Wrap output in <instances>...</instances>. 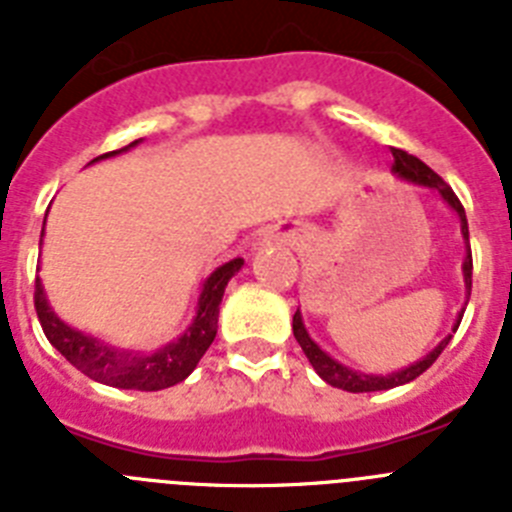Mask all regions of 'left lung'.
Wrapping results in <instances>:
<instances>
[{"label": "left lung", "instance_id": "left-lung-1", "mask_svg": "<svg viewBox=\"0 0 512 512\" xmlns=\"http://www.w3.org/2000/svg\"><path fill=\"white\" fill-rule=\"evenodd\" d=\"M392 158H395V161H392V171H395V174H400L402 179H408V182H415V184H423V187L436 189L443 200L454 207L456 215H459V220H461V235H464V241H467V246H469L467 212H464V205L459 202V197L454 194V189L443 182L436 171L428 169V166H425L420 158L410 156L408 151L392 148ZM472 269H474V266H472V248H469L467 259H464V284H467V297L472 295ZM461 315H464V310H461ZM461 315H459V320H456V325H454V333H456V328H459V323H461ZM292 330H295V338H297V343L302 346V351H305V356L310 359L312 369H315V372H318L320 377L325 379V382L333 384V387H338V390H346V392H379V390H392V387H400V384L413 382L415 377H420V374H423L425 369H428V366H431L433 361L438 359V354H441L443 348L449 346V338H451V336L443 338V341L438 343L436 348H433L431 354L425 356V359H420L418 364L408 366V369H402V372L387 374V377H379V374L354 372V369H348V366L338 364L336 359H330L325 351H320L318 343L307 336L305 325H302L300 310H297L295 318H292Z\"/></svg>", "mask_w": 512, "mask_h": 512}]
</instances>
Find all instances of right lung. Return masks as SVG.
<instances>
[{"instance_id":"obj_1","label":"right lung","mask_w":512,"mask_h":512,"mask_svg":"<svg viewBox=\"0 0 512 512\" xmlns=\"http://www.w3.org/2000/svg\"><path fill=\"white\" fill-rule=\"evenodd\" d=\"M135 143H130V146H135ZM130 146L120 148V151H128ZM120 151L102 153L99 158L115 156ZM241 266L243 259H233L220 266L217 271H212L210 279L202 287L200 302H197V318L189 325L187 333L182 338H176L174 343H169V346L158 348L156 354L151 356L133 354V351H117V348L104 346L97 338L84 336L79 330L61 323L56 318V312L48 307L40 279H35V312H38V320L43 325V333L51 341V346H56L61 351V356H66L69 364H74L81 374H87L94 382L120 387V390H166V387H174V384L184 382L194 372L197 361L205 356L210 343L215 341L217 315H220L223 292L228 287L230 277Z\"/></svg>"}]
</instances>
